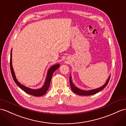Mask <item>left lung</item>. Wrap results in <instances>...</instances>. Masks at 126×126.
Segmentation results:
<instances>
[{
	"label": "left lung",
	"mask_w": 126,
	"mask_h": 126,
	"mask_svg": "<svg viewBox=\"0 0 126 126\" xmlns=\"http://www.w3.org/2000/svg\"><path fill=\"white\" fill-rule=\"evenodd\" d=\"M110 78V76L109 77L108 79L107 80V81L105 82V84L102 86L101 87H99L98 88H97L95 89H93V90H91V91H83V90H81L80 89H78V88H77L76 87L73 85V83L72 82V80H71V76L70 77V87L71 88L72 92H73L76 94L79 95H82V96H89V95H92L96 94L98 92L101 91L102 89H104L105 87L107 86L108 84Z\"/></svg>",
	"instance_id": "1"
}]
</instances>
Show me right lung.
<instances>
[{
    "instance_id": "add662e5",
    "label": "right lung",
    "mask_w": 126,
    "mask_h": 126,
    "mask_svg": "<svg viewBox=\"0 0 126 126\" xmlns=\"http://www.w3.org/2000/svg\"><path fill=\"white\" fill-rule=\"evenodd\" d=\"M11 52H12V50H11ZM59 66H60L59 64H56V65H53V66H51L49 69V70L48 71L46 81H45V84L43 86V87H41V88L38 89H30L21 84V83L17 81V79H16L14 70H13V67L12 65V53H11L10 67H11V73L13 77V78L15 82L16 83L17 85L19 87L23 90V91L25 93H27L28 94L32 96H43L46 94V93L47 92L48 88L49 87L51 79V77H52L53 74L54 72L58 68H59Z\"/></svg>"
}]
</instances>
